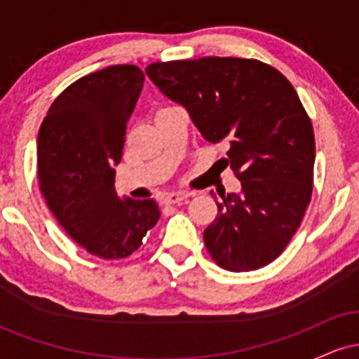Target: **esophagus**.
<instances>
[{
	"label": "esophagus",
	"mask_w": 359,
	"mask_h": 359,
	"mask_svg": "<svg viewBox=\"0 0 359 359\" xmlns=\"http://www.w3.org/2000/svg\"><path fill=\"white\" fill-rule=\"evenodd\" d=\"M189 197L187 192H170L167 194L165 197H163V204L170 205V204H177V203H182V201H185Z\"/></svg>",
	"instance_id": "esophagus-1"
}]
</instances>
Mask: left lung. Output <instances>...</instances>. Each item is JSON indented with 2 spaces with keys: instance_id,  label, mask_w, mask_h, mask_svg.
<instances>
[{
  "instance_id": "1",
  "label": "left lung",
  "mask_w": 359,
  "mask_h": 359,
  "mask_svg": "<svg viewBox=\"0 0 359 359\" xmlns=\"http://www.w3.org/2000/svg\"><path fill=\"white\" fill-rule=\"evenodd\" d=\"M145 72L187 109L204 140L229 145L224 167L241 191L216 199L217 216L204 231L209 255L229 271L269 265L297 231L312 194L314 130L295 89L255 59L155 62Z\"/></svg>"
}]
</instances>
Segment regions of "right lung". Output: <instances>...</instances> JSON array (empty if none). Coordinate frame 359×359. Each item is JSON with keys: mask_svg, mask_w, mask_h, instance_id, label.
Listing matches in <instances>:
<instances>
[{"mask_svg": "<svg viewBox=\"0 0 359 359\" xmlns=\"http://www.w3.org/2000/svg\"><path fill=\"white\" fill-rule=\"evenodd\" d=\"M143 82L137 65H109L81 77L52 102L39 131L45 203L77 245L104 259L138 250L160 217L154 199H121L114 189V167Z\"/></svg>", "mask_w": 359, "mask_h": 359, "instance_id": "right-lung-1", "label": "right lung"}]
</instances>
